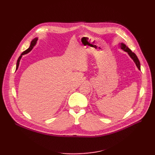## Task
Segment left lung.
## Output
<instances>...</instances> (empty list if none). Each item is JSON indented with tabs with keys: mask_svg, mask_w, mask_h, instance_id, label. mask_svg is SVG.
I'll use <instances>...</instances> for the list:
<instances>
[{
	"mask_svg": "<svg viewBox=\"0 0 155 155\" xmlns=\"http://www.w3.org/2000/svg\"><path fill=\"white\" fill-rule=\"evenodd\" d=\"M119 45L121 50H123L124 51H126V52L128 54V55L130 56V58L133 60V61L134 62L136 66L137 67L138 69L140 70V63L139 59L137 58V55H136L134 52H133V51L125 45V44L121 43H119Z\"/></svg>",
	"mask_w": 155,
	"mask_h": 155,
	"instance_id": "1",
	"label": "left lung"
}]
</instances>
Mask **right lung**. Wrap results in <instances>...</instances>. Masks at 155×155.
I'll list each match as a JSON object with an SVG mask.
<instances>
[{"label": "right lung", "instance_id": "1", "mask_svg": "<svg viewBox=\"0 0 155 155\" xmlns=\"http://www.w3.org/2000/svg\"><path fill=\"white\" fill-rule=\"evenodd\" d=\"M37 40H38V37H35V38H34V39H33V40L31 41L30 47H29L26 50H25V51H23V52L21 54V55L19 56V58H18V60H17V61L16 70H17L18 69V65H19L20 61H21V58H22V55H25V54H28V53H29L30 51L33 48H34V46H35L36 45V44H37Z\"/></svg>", "mask_w": 155, "mask_h": 155}]
</instances>
